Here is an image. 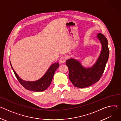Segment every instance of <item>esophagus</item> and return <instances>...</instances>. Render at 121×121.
<instances>
[{
  "label": "esophagus",
  "mask_w": 121,
  "mask_h": 121,
  "mask_svg": "<svg viewBox=\"0 0 121 121\" xmlns=\"http://www.w3.org/2000/svg\"><path fill=\"white\" fill-rule=\"evenodd\" d=\"M66 60H67V56H62L60 58V59L59 60V62L60 63H65V62Z\"/></svg>",
  "instance_id": "1"
}]
</instances>
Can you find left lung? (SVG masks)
I'll return each mask as SVG.
<instances>
[{
	"mask_svg": "<svg viewBox=\"0 0 121 121\" xmlns=\"http://www.w3.org/2000/svg\"><path fill=\"white\" fill-rule=\"evenodd\" d=\"M96 38L100 42L101 51L92 67L85 68L80 61L73 58L66 61L69 80L76 87L85 88L94 84L99 80L104 71L109 56L108 40L101 33H98Z\"/></svg>",
	"mask_w": 121,
	"mask_h": 121,
	"instance_id": "left-lung-1",
	"label": "left lung"
}]
</instances>
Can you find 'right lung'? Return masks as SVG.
<instances>
[{"label": "right lung", "mask_w": 121, "mask_h": 121, "mask_svg": "<svg viewBox=\"0 0 121 121\" xmlns=\"http://www.w3.org/2000/svg\"><path fill=\"white\" fill-rule=\"evenodd\" d=\"M10 64L16 77L20 83L26 89L34 92H42L47 89L52 82L55 71L59 65L58 62L53 63L51 65L46 73L39 79L35 81H27L22 79L20 77L13 68L10 62Z\"/></svg>", "instance_id": "1"}]
</instances>
